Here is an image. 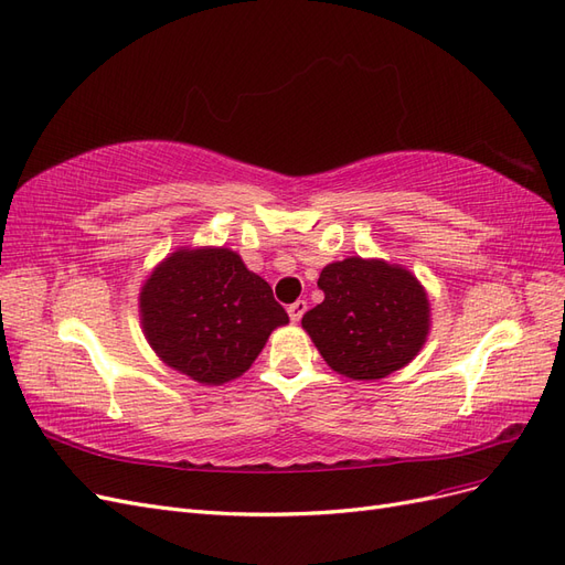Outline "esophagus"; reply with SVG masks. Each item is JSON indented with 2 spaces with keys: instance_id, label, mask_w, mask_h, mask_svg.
<instances>
[{
  "instance_id": "obj_1",
  "label": "esophagus",
  "mask_w": 565,
  "mask_h": 565,
  "mask_svg": "<svg viewBox=\"0 0 565 565\" xmlns=\"http://www.w3.org/2000/svg\"><path fill=\"white\" fill-rule=\"evenodd\" d=\"M287 313H289V318H292V322H299L301 316L306 313V301H303V299H297L295 303H289V306H287Z\"/></svg>"
}]
</instances>
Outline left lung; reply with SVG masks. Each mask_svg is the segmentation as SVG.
I'll list each match as a JSON object with an SVG mask.
<instances>
[{"instance_id":"left-lung-1","label":"left lung","mask_w":565,"mask_h":565,"mask_svg":"<svg viewBox=\"0 0 565 565\" xmlns=\"http://www.w3.org/2000/svg\"><path fill=\"white\" fill-rule=\"evenodd\" d=\"M322 303L306 311L303 330L334 372L382 380L405 367L429 334V299L413 273L351 256L322 268Z\"/></svg>"}]
</instances>
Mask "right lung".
<instances>
[{"label": "right lung", "instance_id": "obj_1", "mask_svg": "<svg viewBox=\"0 0 565 565\" xmlns=\"http://www.w3.org/2000/svg\"><path fill=\"white\" fill-rule=\"evenodd\" d=\"M139 309L160 361L200 384L241 377L289 322L270 285L226 247L169 254L146 280Z\"/></svg>", "mask_w": 565, "mask_h": 565}]
</instances>
